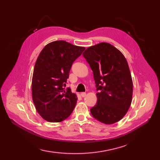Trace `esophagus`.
<instances>
[{
    "label": "esophagus",
    "mask_w": 160,
    "mask_h": 160,
    "mask_svg": "<svg viewBox=\"0 0 160 160\" xmlns=\"http://www.w3.org/2000/svg\"><path fill=\"white\" fill-rule=\"evenodd\" d=\"M81 97H83V98H84V97H85V96H86V93H85V92H81Z\"/></svg>",
    "instance_id": "1"
}]
</instances>
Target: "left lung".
I'll return each instance as SVG.
<instances>
[{
  "instance_id": "1",
  "label": "left lung",
  "mask_w": 160,
  "mask_h": 160,
  "mask_svg": "<svg viewBox=\"0 0 160 160\" xmlns=\"http://www.w3.org/2000/svg\"><path fill=\"white\" fill-rule=\"evenodd\" d=\"M92 70L97 102L90 111L92 116L105 124L122 119L132 100L133 83L128 62L123 53L108 42L89 47L83 53Z\"/></svg>"
}]
</instances>
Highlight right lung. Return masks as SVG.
I'll return each mask as SVG.
<instances>
[{
	"instance_id": "right-lung-1",
	"label": "right lung",
	"mask_w": 160,
	"mask_h": 160,
	"mask_svg": "<svg viewBox=\"0 0 160 160\" xmlns=\"http://www.w3.org/2000/svg\"><path fill=\"white\" fill-rule=\"evenodd\" d=\"M85 49L56 41L46 45L38 56L32 79V96L37 111L48 122H62L75 108L77 95L63 86L74 61Z\"/></svg>"
}]
</instances>
